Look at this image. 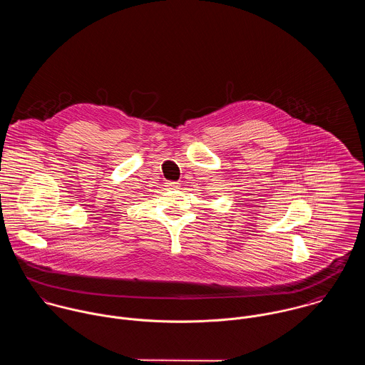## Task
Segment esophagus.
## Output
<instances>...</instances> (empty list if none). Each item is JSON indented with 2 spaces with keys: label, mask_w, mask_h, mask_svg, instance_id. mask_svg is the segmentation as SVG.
<instances>
[{
  "label": "esophagus",
  "mask_w": 365,
  "mask_h": 365,
  "mask_svg": "<svg viewBox=\"0 0 365 365\" xmlns=\"http://www.w3.org/2000/svg\"><path fill=\"white\" fill-rule=\"evenodd\" d=\"M165 187H167L168 190H178V188H180V184H178L177 181H168V182L165 184Z\"/></svg>",
  "instance_id": "obj_1"
}]
</instances>
